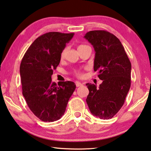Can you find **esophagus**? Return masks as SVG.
Returning a JSON list of instances; mask_svg holds the SVG:
<instances>
[{
  "label": "esophagus",
  "mask_w": 151,
  "mask_h": 151,
  "mask_svg": "<svg viewBox=\"0 0 151 151\" xmlns=\"http://www.w3.org/2000/svg\"><path fill=\"white\" fill-rule=\"evenodd\" d=\"M76 86H77V87H80V86H81L83 85V83H81V82H80V81H76Z\"/></svg>",
  "instance_id": "esophagus-1"
}]
</instances>
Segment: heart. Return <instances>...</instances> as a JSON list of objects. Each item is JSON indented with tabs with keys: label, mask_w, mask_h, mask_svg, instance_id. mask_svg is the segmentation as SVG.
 Instances as JSON below:
<instances>
[{
	"label": "heart",
	"mask_w": 151,
	"mask_h": 151,
	"mask_svg": "<svg viewBox=\"0 0 151 151\" xmlns=\"http://www.w3.org/2000/svg\"><path fill=\"white\" fill-rule=\"evenodd\" d=\"M80 46H82V45H80ZM80 46H79V47H80ZM65 51H66V49H64L62 51V52H61V58H63V57H64V55H65ZM75 73H76V75L78 76H80L81 74L80 71H78V70H76L75 71Z\"/></svg>",
	"instance_id": "b5f03b06"
}]
</instances>
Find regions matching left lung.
Returning <instances> with one entry per match:
<instances>
[{
    "label": "left lung",
    "mask_w": 151,
    "mask_h": 151,
    "mask_svg": "<svg viewBox=\"0 0 151 151\" xmlns=\"http://www.w3.org/2000/svg\"><path fill=\"white\" fill-rule=\"evenodd\" d=\"M84 38L95 51L93 70L102 80L99 88L86 83V102L91 113L100 119H109L122 108L130 88L131 63L124 47L114 35L97 30L89 31Z\"/></svg>",
    "instance_id": "obj_1"
}]
</instances>
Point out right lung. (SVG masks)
<instances>
[{"instance_id":"1","label":"right lung","mask_w":151,"mask_h":151,"mask_svg":"<svg viewBox=\"0 0 151 151\" xmlns=\"http://www.w3.org/2000/svg\"><path fill=\"white\" fill-rule=\"evenodd\" d=\"M74 33L49 32L37 38L27 49L20 65L23 95L29 108L43 122L62 117L76 88L73 81L53 82L51 76L61 53Z\"/></svg>"}]
</instances>
